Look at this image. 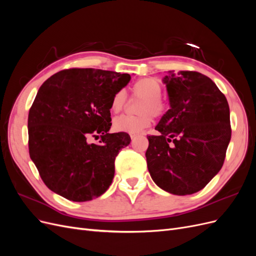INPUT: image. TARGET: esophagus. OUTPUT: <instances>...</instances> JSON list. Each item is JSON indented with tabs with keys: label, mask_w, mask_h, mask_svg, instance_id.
<instances>
[{
	"label": "esophagus",
	"mask_w": 256,
	"mask_h": 256,
	"mask_svg": "<svg viewBox=\"0 0 256 256\" xmlns=\"http://www.w3.org/2000/svg\"><path fill=\"white\" fill-rule=\"evenodd\" d=\"M138 136V134H130V136H131V138H132V140H134V138H136Z\"/></svg>",
	"instance_id": "esophagus-1"
}]
</instances>
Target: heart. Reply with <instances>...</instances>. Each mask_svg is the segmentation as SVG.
I'll list each match as a JSON object with an SVG mask.
<instances>
[{"instance_id": "b5f03b06", "label": "heart", "mask_w": 256, "mask_h": 256, "mask_svg": "<svg viewBox=\"0 0 256 256\" xmlns=\"http://www.w3.org/2000/svg\"><path fill=\"white\" fill-rule=\"evenodd\" d=\"M134 97L143 98L140 106H138V116L122 115L116 118L113 122L115 130L122 131V132L138 134L148 127L152 122L154 115L164 114L166 109V104L162 99V85L161 82L156 78H143L138 80L131 88ZM127 97L126 92L122 90L116 92L111 100V109L113 112H120L126 106Z\"/></svg>"}]
</instances>
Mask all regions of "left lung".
<instances>
[{"instance_id":"1","label":"left lung","mask_w":256,"mask_h":256,"mask_svg":"<svg viewBox=\"0 0 256 256\" xmlns=\"http://www.w3.org/2000/svg\"><path fill=\"white\" fill-rule=\"evenodd\" d=\"M164 82L171 109L148 136L147 168L158 187L176 196L202 190L221 170L230 141V106L208 76L168 72Z\"/></svg>"}]
</instances>
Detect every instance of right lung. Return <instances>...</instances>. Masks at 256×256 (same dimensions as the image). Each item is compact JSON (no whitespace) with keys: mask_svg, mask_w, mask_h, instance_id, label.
<instances>
[{"mask_svg":"<svg viewBox=\"0 0 256 256\" xmlns=\"http://www.w3.org/2000/svg\"><path fill=\"white\" fill-rule=\"evenodd\" d=\"M131 79L94 68H70L46 80L28 112V152L47 187L74 202L108 190L127 132L109 134L111 100ZM90 136H100L99 144Z\"/></svg>","mask_w":256,"mask_h":256,"instance_id":"1","label":"right lung"}]
</instances>
